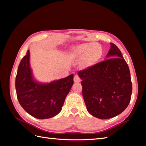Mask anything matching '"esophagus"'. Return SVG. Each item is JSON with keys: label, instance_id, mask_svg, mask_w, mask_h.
Segmentation results:
<instances>
[{"label": "esophagus", "instance_id": "1", "mask_svg": "<svg viewBox=\"0 0 146 146\" xmlns=\"http://www.w3.org/2000/svg\"><path fill=\"white\" fill-rule=\"evenodd\" d=\"M81 82V79L78 75H75L74 76V82L75 83H79Z\"/></svg>", "mask_w": 146, "mask_h": 146}]
</instances>
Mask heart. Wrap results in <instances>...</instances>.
Listing matches in <instances>:
<instances>
[{
    "instance_id": "1",
    "label": "heart",
    "mask_w": 146,
    "mask_h": 146,
    "mask_svg": "<svg viewBox=\"0 0 146 146\" xmlns=\"http://www.w3.org/2000/svg\"><path fill=\"white\" fill-rule=\"evenodd\" d=\"M71 54L76 58H82L80 66L83 69H86L94 66L100 60L103 49L98 44L85 43L74 48Z\"/></svg>"
}]
</instances>
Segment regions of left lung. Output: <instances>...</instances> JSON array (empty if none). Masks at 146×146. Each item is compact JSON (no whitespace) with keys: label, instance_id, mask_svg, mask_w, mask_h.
I'll return each instance as SVG.
<instances>
[{"label":"left lung","instance_id":"1","mask_svg":"<svg viewBox=\"0 0 146 146\" xmlns=\"http://www.w3.org/2000/svg\"><path fill=\"white\" fill-rule=\"evenodd\" d=\"M107 59L80 71L82 94L88 112L98 119L119 115L131 101L132 85L128 64L120 49L110 42Z\"/></svg>","mask_w":146,"mask_h":146}]
</instances>
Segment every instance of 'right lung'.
<instances>
[{"label":"right lung","mask_w":146,"mask_h":146,"mask_svg":"<svg viewBox=\"0 0 146 146\" xmlns=\"http://www.w3.org/2000/svg\"><path fill=\"white\" fill-rule=\"evenodd\" d=\"M30 52L22 59L15 78V90L20 105L38 119L53 117L60 112L65 98L73 84V75L49 83L35 80L30 67Z\"/></svg>","instance_id":"add662e5"}]
</instances>
